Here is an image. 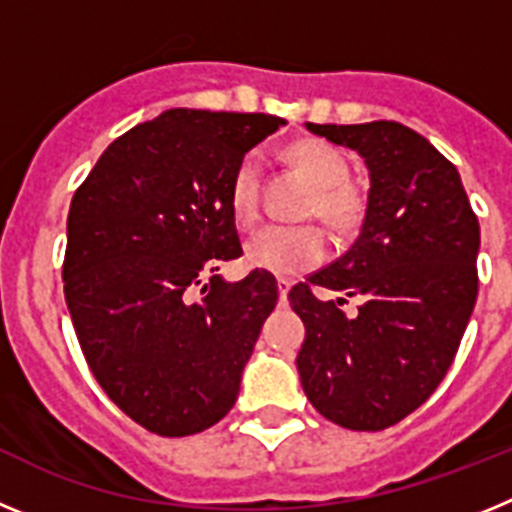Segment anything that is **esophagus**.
Segmentation results:
<instances>
[{
  "instance_id": "34e87169",
  "label": "esophagus",
  "mask_w": 512,
  "mask_h": 512,
  "mask_svg": "<svg viewBox=\"0 0 512 512\" xmlns=\"http://www.w3.org/2000/svg\"><path fill=\"white\" fill-rule=\"evenodd\" d=\"M277 287H279V302H282V305H287V292H289V287H292V279L279 277Z\"/></svg>"
}]
</instances>
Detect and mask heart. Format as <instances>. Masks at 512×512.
Instances as JSON below:
<instances>
[{
  "label": "heart",
  "instance_id": "heart-1",
  "mask_svg": "<svg viewBox=\"0 0 512 512\" xmlns=\"http://www.w3.org/2000/svg\"><path fill=\"white\" fill-rule=\"evenodd\" d=\"M287 161L312 182L307 215H318L336 233H348L361 223L364 194L348 182V161L336 146L318 138H302L287 146ZM228 210L235 225L251 228L261 215V166L248 153L235 164L228 184ZM325 256V233L318 225H266L246 246L253 269L295 277Z\"/></svg>",
  "mask_w": 512,
  "mask_h": 512
}]
</instances>
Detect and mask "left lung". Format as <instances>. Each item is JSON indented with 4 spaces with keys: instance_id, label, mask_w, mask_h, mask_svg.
<instances>
[{
    "instance_id": "1",
    "label": "left lung",
    "mask_w": 512,
    "mask_h": 512,
    "mask_svg": "<svg viewBox=\"0 0 512 512\" xmlns=\"http://www.w3.org/2000/svg\"><path fill=\"white\" fill-rule=\"evenodd\" d=\"M369 166L361 233L341 259L289 289L307 328L297 354L312 408L351 431H384L436 392L477 302L479 223L459 171L420 133L395 120L315 125ZM333 288L361 296L346 319Z\"/></svg>"
}]
</instances>
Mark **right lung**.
<instances>
[{
    "instance_id": "obj_1",
    "label": "right lung",
    "mask_w": 512,
    "mask_h": 512,
    "mask_svg": "<svg viewBox=\"0 0 512 512\" xmlns=\"http://www.w3.org/2000/svg\"><path fill=\"white\" fill-rule=\"evenodd\" d=\"M282 117L169 110L112 140L76 189L63 292L81 351L122 413L164 438L225 418L279 297L269 271L212 274L243 253L235 164Z\"/></svg>"
}]
</instances>
